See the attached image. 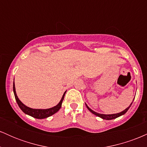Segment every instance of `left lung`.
Here are the masks:
<instances>
[{
  "mask_svg": "<svg viewBox=\"0 0 147 147\" xmlns=\"http://www.w3.org/2000/svg\"><path fill=\"white\" fill-rule=\"evenodd\" d=\"M133 100H134V99H133ZM132 103H133V102H132ZM132 103H131V105H130V106H129V107L126 108V109H125V110H124L123 111H122V112L118 113H115V114H110V115H105V114L98 113L95 112V111H92V109H90V108H89L88 106H87V104H86V106L87 109H88V110L90 111V112L92 113V114L95 115H97V116H98V117H99L102 118L103 119H106V120H110V119H115V118H117V117H119V116L123 115H124V114H125L127 112V111H128V110H129V108L131 107V104H132Z\"/></svg>",
  "mask_w": 147,
  "mask_h": 147,
  "instance_id": "1",
  "label": "left lung"
}]
</instances>
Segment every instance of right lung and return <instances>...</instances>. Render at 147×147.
Instances as JSON below:
<instances>
[{
  "label": "right lung",
  "mask_w": 147,
  "mask_h": 147,
  "mask_svg": "<svg viewBox=\"0 0 147 147\" xmlns=\"http://www.w3.org/2000/svg\"><path fill=\"white\" fill-rule=\"evenodd\" d=\"M13 90H14V94L15 99H16V102H17L18 106H19V108L21 109L22 111H23L24 113L28 115L32 116V117L34 118H36V119H44V118L50 117V116H51L52 115L56 113L57 112H58L59 110L61 109V104L64 99V96H65V92H66V91L64 92L63 96H62L61 99L59 103L57 106L48 109H31V108L28 107L27 106H25V104H23V103L20 101V99H18V96L16 95V88H15L14 79V84H13Z\"/></svg>",
  "instance_id": "add662e5"
}]
</instances>
